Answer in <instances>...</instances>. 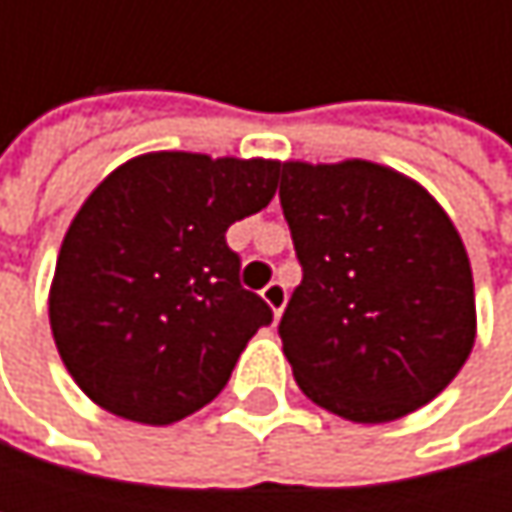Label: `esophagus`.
<instances>
[{"label":"esophagus","mask_w":512,"mask_h":512,"mask_svg":"<svg viewBox=\"0 0 512 512\" xmlns=\"http://www.w3.org/2000/svg\"><path fill=\"white\" fill-rule=\"evenodd\" d=\"M260 296H263V302L272 308V314H275V317H281V314H284V305H287V287H284L281 281H269V284L263 287V293H260Z\"/></svg>","instance_id":"1"}]
</instances>
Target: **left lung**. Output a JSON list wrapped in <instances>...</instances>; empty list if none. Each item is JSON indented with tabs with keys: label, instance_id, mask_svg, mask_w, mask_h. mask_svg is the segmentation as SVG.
I'll use <instances>...</instances> for the list:
<instances>
[{
	"label": "left lung",
	"instance_id": "8db88e82",
	"mask_svg": "<svg viewBox=\"0 0 512 512\" xmlns=\"http://www.w3.org/2000/svg\"><path fill=\"white\" fill-rule=\"evenodd\" d=\"M278 198L302 263L278 335L305 397L356 424L427 406L477 332L471 263L448 213L367 159L281 162Z\"/></svg>",
	"mask_w": 512,
	"mask_h": 512
}]
</instances>
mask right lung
<instances>
[{
	"label": "right lung",
	"mask_w": 512,
	"mask_h": 512,
	"mask_svg": "<svg viewBox=\"0 0 512 512\" xmlns=\"http://www.w3.org/2000/svg\"><path fill=\"white\" fill-rule=\"evenodd\" d=\"M278 171L275 159L156 151L85 198L55 260L50 326L97 406L162 427L228 385L272 308L240 284L225 231L272 201Z\"/></svg>",
	"instance_id": "add662e5"
}]
</instances>
